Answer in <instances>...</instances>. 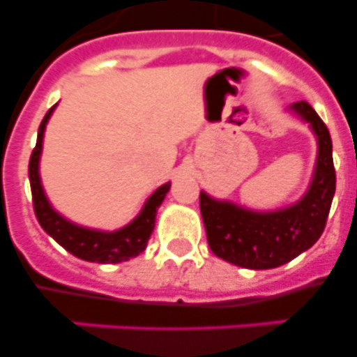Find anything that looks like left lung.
Masks as SVG:
<instances>
[{
  "label": "left lung",
  "instance_id": "1",
  "mask_svg": "<svg viewBox=\"0 0 357 357\" xmlns=\"http://www.w3.org/2000/svg\"><path fill=\"white\" fill-rule=\"evenodd\" d=\"M290 109L310 123L319 139L315 173L297 204L273 212H255L200 192L207 241L215 257L246 269H273L310 250L326 228L336 189L333 143L328 127L306 100Z\"/></svg>",
  "mask_w": 357,
  "mask_h": 357
}]
</instances>
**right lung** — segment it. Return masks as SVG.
<instances>
[{
	"mask_svg": "<svg viewBox=\"0 0 357 357\" xmlns=\"http://www.w3.org/2000/svg\"><path fill=\"white\" fill-rule=\"evenodd\" d=\"M45 113L40 127H38L37 145H35L31 157H29V185H31V196H33V208L40 227L56 241L60 246H63L68 253L86 261H97V264H119V261L129 260V258L138 257L143 253L155 227L157 208L161 207L166 192L169 191L168 184L161 185L159 189L150 195L145 207L139 212V215L132 223L120 228L116 231H100L90 230V228L77 227L70 223L67 218L58 214L44 195V189L40 184V175H38V159L42 152V138H44L45 123L51 116L52 109Z\"/></svg>",
	"mask_w": 357,
	"mask_h": 357,
	"instance_id": "add662e5",
	"label": "right lung"
}]
</instances>
